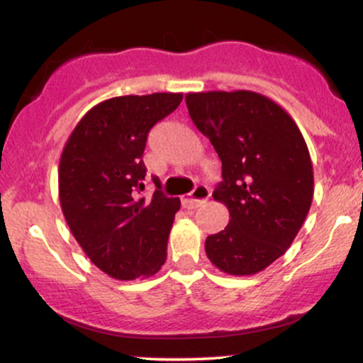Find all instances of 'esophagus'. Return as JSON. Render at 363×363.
<instances>
[{"instance_id":"obj_1","label":"esophagus","mask_w":363,"mask_h":363,"mask_svg":"<svg viewBox=\"0 0 363 363\" xmlns=\"http://www.w3.org/2000/svg\"><path fill=\"white\" fill-rule=\"evenodd\" d=\"M208 198H210V189H208L205 184H199L194 187V191L189 196H182L181 203L184 208L194 210V208L201 206Z\"/></svg>"}]
</instances>
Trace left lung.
Wrapping results in <instances>:
<instances>
[{
  "mask_svg": "<svg viewBox=\"0 0 363 363\" xmlns=\"http://www.w3.org/2000/svg\"><path fill=\"white\" fill-rule=\"evenodd\" d=\"M186 104L222 160L213 198L230 213L225 230L206 237L208 259L235 277L259 273L285 254L309 213L314 174L306 140L256 91L187 94Z\"/></svg>",
  "mask_w": 363,
  "mask_h": 363,
  "instance_id": "1",
  "label": "left lung"
}]
</instances>
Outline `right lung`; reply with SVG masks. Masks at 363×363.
<instances>
[{
  "instance_id": "obj_1",
  "label": "right lung",
  "mask_w": 363,
  "mask_h": 363,
  "mask_svg": "<svg viewBox=\"0 0 363 363\" xmlns=\"http://www.w3.org/2000/svg\"><path fill=\"white\" fill-rule=\"evenodd\" d=\"M181 94L124 95L97 104L66 141L60 201L69 230L90 261L116 280L152 277L167 259L179 198H143L148 133L174 112Z\"/></svg>"
}]
</instances>
